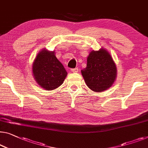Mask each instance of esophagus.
<instances>
[{"label":"esophagus","instance_id":"esophagus-1","mask_svg":"<svg viewBox=\"0 0 148 148\" xmlns=\"http://www.w3.org/2000/svg\"><path fill=\"white\" fill-rule=\"evenodd\" d=\"M71 72H74V73H76V72H78V68H72V69H71Z\"/></svg>","mask_w":148,"mask_h":148}]
</instances>
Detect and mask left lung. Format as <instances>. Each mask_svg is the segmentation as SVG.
<instances>
[{
	"instance_id": "left-lung-1",
	"label": "left lung",
	"mask_w": 148,
	"mask_h": 148,
	"mask_svg": "<svg viewBox=\"0 0 148 148\" xmlns=\"http://www.w3.org/2000/svg\"><path fill=\"white\" fill-rule=\"evenodd\" d=\"M87 86L94 92H101L108 89L116 79L117 68L111 55L101 48L92 50L87 58L86 68L81 70Z\"/></svg>"
}]
</instances>
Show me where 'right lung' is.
I'll use <instances>...</instances> for the list:
<instances>
[{
    "mask_svg": "<svg viewBox=\"0 0 148 148\" xmlns=\"http://www.w3.org/2000/svg\"><path fill=\"white\" fill-rule=\"evenodd\" d=\"M54 54V51L42 49L37 54L32 64L35 80L46 90H52L60 86L67 76L64 67Z\"/></svg>",
    "mask_w": 148,
    "mask_h": 148,
    "instance_id": "1",
    "label": "right lung"
}]
</instances>
